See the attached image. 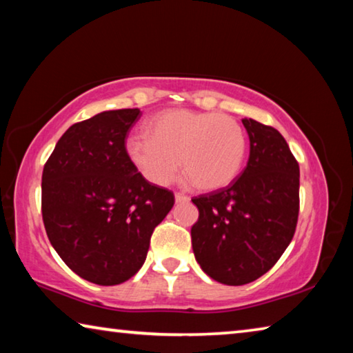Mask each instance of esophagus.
I'll list each match as a JSON object with an SVG mask.
<instances>
[{
  "label": "esophagus",
  "mask_w": 353,
  "mask_h": 353,
  "mask_svg": "<svg viewBox=\"0 0 353 353\" xmlns=\"http://www.w3.org/2000/svg\"><path fill=\"white\" fill-rule=\"evenodd\" d=\"M174 201H176V204H187V202H190V198L188 196H185V194H176L174 196Z\"/></svg>",
  "instance_id": "obj_1"
}]
</instances>
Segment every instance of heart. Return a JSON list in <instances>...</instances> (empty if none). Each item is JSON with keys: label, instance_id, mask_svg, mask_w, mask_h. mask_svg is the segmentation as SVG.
I'll use <instances>...</instances> for the list:
<instances>
[{"label": "heart", "instance_id": "1", "mask_svg": "<svg viewBox=\"0 0 353 353\" xmlns=\"http://www.w3.org/2000/svg\"><path fill=\"white\" fill-rule=\"evenodd\" d=\"M147 135L126 141V154L140 174L159 187L181 171L196 188L214 191L229 187L240 174L248 140L241 124L224 113L170 109L154 115Z\"/></svg>", "mask_w": 353, "mask_h": 353}]
</instances>
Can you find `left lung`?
Instances as JSON below:
<instances>
[{"label":"left lung","mask_w":353,"mask_h":353,"mask_svg":"<svg viewBox=\"0 0 353 353\" xmlns=\"http://www.w3.org/2000/svg\"><path fill=\"white\" fill-rule=\"evenodd\" d=\"M249 160L230 187L191 199L199 218L191 227L196 261L224 285H246L266 274L294 235L299 165L282 134L244 118Z\"/></svg>","instance_id":"1"}]
</instances>
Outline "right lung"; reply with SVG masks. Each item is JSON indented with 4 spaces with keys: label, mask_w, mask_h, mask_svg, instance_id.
<instances>
[{
    "label": "right lung",
    "mask_w": 353,
    "mask_h": 353,
    "mask_svg": "<svg viewBox=\"0 0 353 353\" xmlns=\"http://www.w3.org/2000/svg\"><path fill=\"white\" fill-rule=\"evenodd\" d=\"M140 109L105 110L68 128L41 176L48 238L71 271L110 286L146 260L155 227L174 205L171 191L149 183L124 146Z\"/></svg>",
    "instance_id": "right-lung-1"
}]
</instances>
